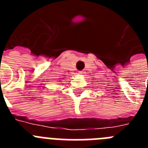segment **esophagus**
Masks as SVG:
<instances>
[{"label": "esophagus", "mask_w": 148, "mask_h": 148, "mask_svg": "<svg viewBox=\"0 0 148 148\" xmlns=\"http://www.w3.org/2000/svg\"><path fill=\"white\" fill-rule=\"evenodd\" d=\"M78 74H80V75H82V74H84V72L83 71H79V72H78Z\"/></svg>", "instance_id": "esophagus-1"}]
</instances>
